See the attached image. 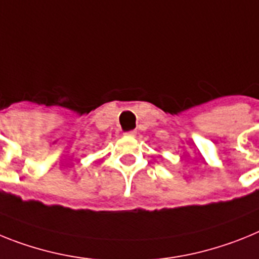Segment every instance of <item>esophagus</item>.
<instances>
[{"label":"esophagus","mask_w":259,"mask_h":259,"mask_svg":"<svg viewBox=\"0 0 259 259\" xmlns=\"http://www.w3.org/2000/svg\"><path fill=\"white\" fill-rule=\"evenodd\" d=\"M136 134H137L136 130H130V132L123 133V136H125V137H136Z\"/></svg>","instance_id":"obj_1"}]
</instances>
